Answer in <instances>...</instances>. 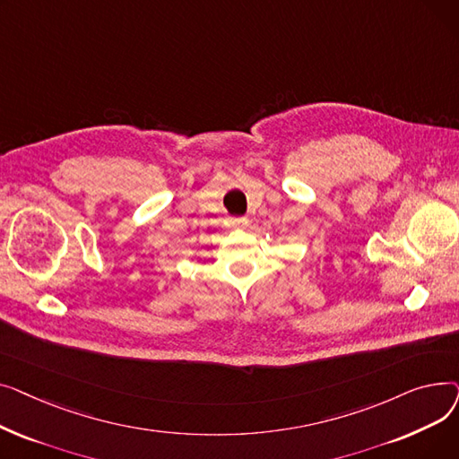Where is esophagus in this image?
<instances>
[{
  "instance_id": "esophagus-1",
  "label": "esophagus",
  "mask_w": 459,
  "mask_h": 459,
  "mask_svg": "<svg viewBox=\"0 0 459 459\" xmlns=\"http://www.w3.org/2000/svg\"><path fill=\"white\" fill-rule=\"evenodd\" d=\"M247 225H249L247 217H232V220L229 221L230 229H246Z\"/></svg>"
}]
</instances>
